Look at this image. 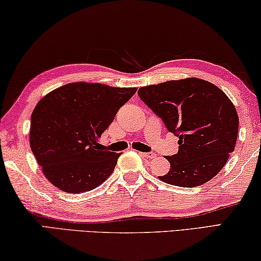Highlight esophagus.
I'll use <instances>...</instances> for the list:
<instances>
[{
    "label": "esophagus",
    "mask_w": 261,
    "mask_h": 261,
    "mask_svg": "<svg viewBox=\"0 0 261 261\" xmlns=\"http://www.w3.org/2000/svg\"><path fill=\"white\" fill-rule=\"evenodd\" d=\"M139 154L142 155V156H144V158H148V159H153V158H155V154H154V153H152V152H148V153H145V152H139Z\"/></svg>",
    "instance_id": "obj_1"
}]
</instances>
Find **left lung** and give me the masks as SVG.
Returning <instances> with one entry per match:
<instances>
[{
  "label": "left lung",
  "mask_w": 261,
  "mask_h": 261,
  "mask_svg": "<svg viewBox=\"0 0 261 261\" xmlns=\"http://www.w3.org/2000/svg\"><path fill=\"white\" fill-rule=\"evenodd\" d=\"M139 97L161 117L179 140V151L164 182L196 187L212 180L233 152L239 118L233 103L217 86L198 77L171 80L139 88Z\"/></svg>",
  "instance_id": "left-lung-1"
}]
</instances>
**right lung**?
<instances>
[{"instance_id": "add662e5", "label": "right lung", "mask_w": 261, "mask_h": 261, "mask_svg": "<svg viewBox=\"0 0 261 261\" xmlns=\"http://www.w3.org/2000/svg\"><path fill=\"white\" fill-rule=\"evenodd\" d=\"M136 92L137 88L81 81L61 86L37 103L30 146L49 182L79 194L108 179L121 153L102 148L98 138Z\"/></svg>"}]
</instances>
